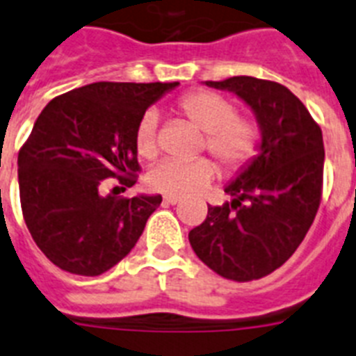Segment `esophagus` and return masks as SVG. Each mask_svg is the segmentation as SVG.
I'll use <instances>...</instances> for the list:
<instances>
[{
	"label": "esophagus",
	"mask_w": 356,
	"mask_h": 356,
	"mask_svg": "<svg viewBox=\"0 0 356 356\" xmlns=\"http://www.w3.org/2000/svg\"><path fill=\"white\" fill-rule=\"evenodd\" d=\"M163 199H164V203H166V204H177L179 201H181L177 195H164Z\"/></svg>",
	"instance_id": "obj_1"
}]
</instances>
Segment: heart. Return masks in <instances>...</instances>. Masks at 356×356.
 <instances>
[{
    "label": "heart",
    "instance_id": "obj_1",
    "mask_svg": "<svg viewBox=\"0 0 356 356\" xmlns=\"http://www.w3.org/2000/svg\"><path fill=\"white\" fill-rule=\"evenodd\" d=\"M177 111L204 131L203 148L218 159L227 172L236 173L252 163L259 148V126L252 117L236 113L227 97L207 89L183 95ZM135 149L138 157L152 161L157 157V117L146 113L135 128ZM216 175V164L207 157L192 161L168 159L149 172L148 183L153 190L168 195H192L201 192Z\"/></svg>",
    "mask_w": 356,
    "mask_h": 356
}]
</instances>
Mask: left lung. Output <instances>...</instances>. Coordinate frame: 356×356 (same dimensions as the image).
I'll return each mask as SVG.
<instances>
[{"mask_svg":"<svg viewBox=\"0 0 356 356\" xmlns=\"http://www.w3.org/2000/svg\"><path fill=\"white\" fill-rule=\"evenodd\" d=\"M252 108L259 153L225 188L232 203L208 207L188 234L197 258L219 276L252 282L274 273L300 247L322 201V129L285 86L254 76L207 82Z\"/></svg>","mask_w":356,"mask_h":356,"instance_id":"1","label":"left lung"}]
</instances>
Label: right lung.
<instances>
[{
    "instance_id": "1",
    "label": "right lung",
    "mask_w": 356,
    "mask_h": 356,
    "mask_svg": "<svg viewBox=\"0 0 356 356\" xmlns=\"http://www.w3.org/2000/svg\"><path fill=\"white\" fill-rule=\"evenodd\" d=\"M177 86L95 82L53 98L40 113L18 155L19 201L34 243L56 267L98 276L135 247L163 197L102 190L137 183L135 128Z\"/></svg>"
}]
</instances>
